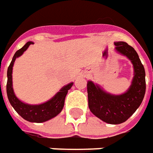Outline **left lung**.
<instances>
[{"mask_svg": "<svg viewBox=\"0 0 153 153\" xmlns=\"http://www.w3.org/2000/svg\"><path fill=\"white\" fill-rule=\"evenodd\" d=\"M116 51L127 56L133 65L134 76L128 90L121 95L106 92L91 81L87 82L88 107L98 118L109 124L126 122L140 107L146 91L145 69L137 51L124 42H115Z\"/></svg>", "mask_w": 153, "mask_h": 153, "instance_id": "1", "label": "left lung"}]
</instances>
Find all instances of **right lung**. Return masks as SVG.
Returning <instances> with one entry per match:
<instances>
[{
	"label": "right lung",
	"mask_w": 153,
	"mask_h": 153,
	"mask_svg": "<svg viewBox=\"0 0 153 153\" xmlns=\"http://www.w3.org/2000/svg\"><path fill=\"white\" fill-rule=\"evenodd\" d=\"M31 44H34V43L32 42H26L25 46L15 53L12 61L10 62V66H8V70H7L6 92H7V97H8V100L10 102V105L13 107L15 111L22 118L30 123H44L53 118L62 111L64 107L66 94L68 92V90H70L71 87H72L73 82H71L64 86L52 98H51L49 101L42 104L30 105V104H26L20 101L16 97L13 87H12V67H13L16 59L21 56Z\"/></svg>",
	"instance_id": "add662e5"
}]
</instances>
